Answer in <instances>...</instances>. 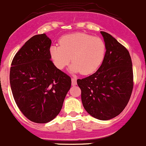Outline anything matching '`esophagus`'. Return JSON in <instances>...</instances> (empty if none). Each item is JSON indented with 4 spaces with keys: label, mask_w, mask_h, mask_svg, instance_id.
<instances>
[{
    "label": "esophagus",
    "mask_w": 146,
    "mask_h": 146,
    "mask_svg": "<svg viewBox=\"0 0 146 146\" xmlns=\"http://www.w3.org/2000/svg\"><path fill=\"white\" fill-rule=\"evenodd\" d=\"M76 84V79L74 78H72V86H75Z\"/></svg>",
    "instance_id": "34e87169"
}]
</instances>
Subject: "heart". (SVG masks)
<instances>
[{
    "mask_svg": "<svg viewBox=\"0 0 146 146\" xmlns=\"http://www.w3.org/2000/svg\"><path fill=\"white\" fill-rule=\"evenodd\" d=\"M106 51V44L102 38L86 33H75L62 37L60 46L50 47V55L59 70L65 68L71 58V72L89 75L100 67Z\"/></svg>",
    "mask_w": 146,
    "mask_h": 146,
    "instance_id": "heart-1",
    "label": "heart"
}]
</instances>
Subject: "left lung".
<instances>
[{
    "label": "left lung",
    "instance_id": "left-lung-1",
    "mask_svg": "<svg viewBox=\"0 0 146 146\" xmlns=\"http://www.w3.org/2000/svg\"><path fill=\"white\" fill-rule=\"evenodd\" d=\"M106 44L104 60L91 76L77 79L82 102L89 114L106 121L120 114L128 103L133 87L129 52L113 36L101 31Z\"/></svg>",
    "mask_w": 146,
    "mask_h": 146
}]
</instances>
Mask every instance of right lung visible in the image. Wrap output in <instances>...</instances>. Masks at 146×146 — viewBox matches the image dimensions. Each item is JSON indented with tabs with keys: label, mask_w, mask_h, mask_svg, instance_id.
Here are the masks:
<instances>
[{
	"label": "right lung",
	"mask_w": 146,
	"mask_h": 146,
	"mask_svg": "<svg viewBox=\"0 0 146 146\" xmlns=\"http://www.w3.org/2000/svg\"><path fill=\"white\" fill-rule=\"evenodd\" d=\"M51 43L44 33L32 37L16 53L10 71L17 106L37 123L50 121L59 114L71 87V78L50 60Z\"/></svg>",
	"instance_id": "right-lung-1"
}]
</instances>
